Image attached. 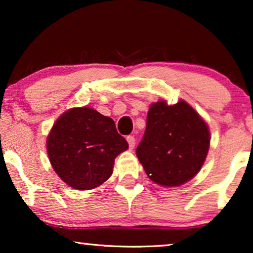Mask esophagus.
Segmentation results:
<instances>
[{
    "label": "esophagus",
    "mask_w": 253,
    "mask_h": 253,
    "mask_svg": "<svg viewBox=\"0 0 253 253\" xmlns=\"http://www.w3.org/2000/svg\"><path fill=\"white\" fill-rule=\"evenodd\" d=\"M126 140H127V144H129L130 150H132V148L134 147V143H136V139H134V137L133 136H129V137L126 138Z\"/></svg>",
    "instance_id": "1"
}]
</instances>
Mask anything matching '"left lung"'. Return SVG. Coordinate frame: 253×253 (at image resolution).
<instances>
[{
    "label": "left lung",
    "mask_w": 253,
    "mask_h": 253,
    "mask_svg": "<svg viewBox=\"0 0 253 253\" xmlns=\"http://www.w3.org/2000/svg\"><path fill=\"white\" fill-rule=\"evenodd\" d=\"M211 134L203 117L184 100L152 103L146 130L136 154L152 182L174 188L198 174L210 150Z\"/></svg>",
    "instance_id": "1"
}]
</instances>
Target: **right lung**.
<instances>
[{"instance_id": "1", "label": "right lung", "mask_w": 253, "mask_h": 253, "mask_svg": "<svg viewBox=\"0 0 253 253\" xmlns=\"http://www.w3.org/2000/svg\"><path fill=\"white\" fill-rule=\"evenodd\" d=\"M50 165L64 183L76 190H92L113 174L117 155L129 148L115 122L91 107L68 109L47 136Z\"/></svg>"}]
</instances>
